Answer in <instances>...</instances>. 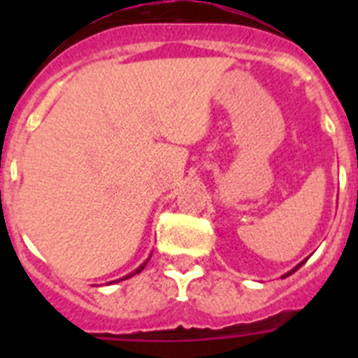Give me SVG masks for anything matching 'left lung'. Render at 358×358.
Segmentation results:
<instances>
[{
    "label": "left lung",
    "mask_w": 358,
    "mask_h": 358,
    "mask_svg": "<svg viewBox=\"0 0 358 358\" xmlns=\"http://www.w3.org/2000/svg\"><path fill=\"white\" fill-rule=\"evenodd\" d=\"M303 264H305V262H303ZM303 264H299V265H297V267H296V268H294V271H290V273H289V274H285V276H283V278H287V276H290V274H292V273H296L297 268L301 267V265H303Z\"/></svg>",
    "instance_id": "8db88e82"
}]
</instances>
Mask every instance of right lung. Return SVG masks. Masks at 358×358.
Instances as JSON below:
<instances>
[{"label":"right lung","instance_id":"add662e5","mask_svg":"<svg viewBox=\"0 0 358 358\" xmlns=\"http://www.w3.org/2000/svg\"><path fill=\"white\" fill-rule=\"evenodd\" d=\"M145 265H147V262H145V264H143V265H141V267H140V268H138V271H136V273H134V274H138V273H141V271H143V268H145ZM134 274H129V276H125V278H123V280H127V278H131V276H134Z\"/></svg>","mask_w":358,"mask_h":358}]
</instances>
